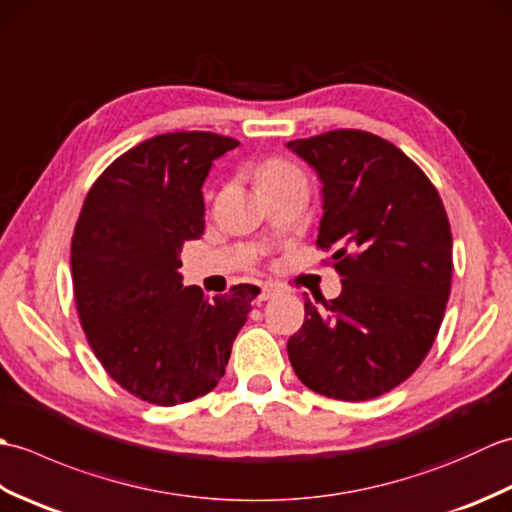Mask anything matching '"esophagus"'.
Listing matches in <instances>:
<instances>
[{
  "label": "esophagus",
  "mask_w": 512,
  "mask_h": 512,
  "mask_svg": "<svg viewBox=\"0 0 512 512\" xmlns=\"http://www.w3.org/2000/svg\"><path fill=\"white\" fill-rule=\"evenodd\" d=\"M275 295H277V290L273 286H262V290H259V301H268Z\"/></svg>",
  "instance_id": "34e87169"
}]
</instances>
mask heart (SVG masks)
<instances>
[{"instance_id": "b5f03b06", "label": "heart", "mask_w": 512, "mask_h": 512, "mask_svg": "<svg viewBox=\"0 0 512 512\" xmlns=\"http://www.w3.org/2000/svg\"><path fill=\"white\" fill-rule=\"evenodd\" d=\"M297 173H301V171L295 165H290L288 160L268 158L257 167V182H259V187H268V184H273L277 180L297 176Z\"/></svg>"}]
</instances>
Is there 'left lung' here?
Returning a JSON list of instances; mask_svg holds the SVG:
<instances>
[{
    "label": "left lung",
    "mask_w": 512,
    "mask_h": 512,
    "mask_svg": "<svg viewBox=\"0 0 512 512\" xmlns=\"http://www.w3.org/2000/svg\"><path fill=\"white\" fill-rule=\"evenodd\" d=\"M288 147L323 180L317 248L343 290L288 339L299 380L334 400H369L416 372L447 310L453 237L438 189L389 140L334 129Z\"/></svg>",
    "instance_id": "1"
}]
</instances>
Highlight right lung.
Listing matches in <instances>:
<instances>
[{
	"mask_svg": "<svg viewBox=\"0 0 512 512\" xmlns=\"http://www.w3.org/2000/svg\"><path fill=\"white\" fill-rule=\"evenodd\" d=\"M235 147L213 132L149 138L96 178L74 226L72 288L85 339L110 378L151 405L215 389L259 295L239 284L211 299L178 273L184 242L204 233L206 173Z\"/></svg>",
	"mask_w": 512,
	"mask_h": 512,
	"instance_id": "1",
	"label": "right lung"
}]
</instances>
